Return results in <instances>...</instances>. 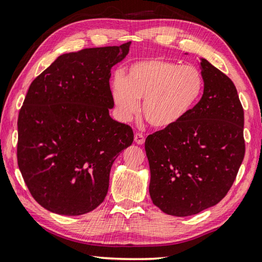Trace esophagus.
Segmentation results:
<instances>
[{
    "mask_svg": "<svg viewBox=\"0 0 262 262\" xmlns=\"http://www.w3.org/2000/svg\"><path fill=\"white\" fill-rule=\"evenodd\" d=\"M135 142L138 145H144L145 144V137L142 133H136L135 135Z\"/></svg>",
    "mask_w": 262,
    "mask_h": 262,
    "instance_id": "esophagus-1",
    "label": "esophagus"
}]
</instances>
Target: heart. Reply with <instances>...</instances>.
Listing matches in <instances>:
<instances>
[{"label":"heart","mask_w":262,"mask_h":262,"mask_svg":"<svg viewBox=\"0 0 262 262\" xmlns=\"http://www.w3.org/2000/svg\"><path fill=\"white\" fill-rule=\"evenodd\" d=\"M112 99L116 116L129 122L140 110L151 126L159 130L176 127L200 102L204 78L199 68L163 59L137 61L127 68L125 76L112 81Z\"/></svg>","instance_id":"b5f03b06"}]
</instances>
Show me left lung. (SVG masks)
Here are the masks:
<instances>
[{"mask_svg":"<svg viewBox=\"0 0 262 262\" xmlns=\"http://www.w3.org/2000/svg\"><path fill=\"white\" fill-rule=\"evenodd\" d=\"M199 63L204 92L195 110L179 125L152 133L145 141L150 199L174 216L218 204L245 154L244 111L234 83L206 59Z\"/></svg>","mask_w":262,"mask_h":262,"instance_id":"8db88e82","label":"left lung"}]
</instances>
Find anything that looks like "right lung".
<instances>
[{
  "instance_id": "add662e5",
  "label": "right lung",
  "mask_w": 262,
  "mask_h": 262,
  "mask_svg": "<svg viewBox=\"0 0 262 262\" xmlns=\"http://www.w3.org/2000/svg\"><path fill=\"white\" fill-rule=\"evenodd\" d=\"M130 44L63 53L29 85L18 116V166L48 211L81 215L99 206L113 163L132 145L131 127L110 115L112 67Z\"/></svg>"
}]
</instances>
